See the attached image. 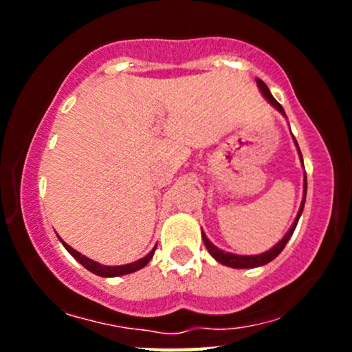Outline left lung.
Listing matches in <instances>:
<instances>
[{
	"label": "left lung",
	"mask_w": 352,
	"mask_h": 352,
	"mask_svg": "<svg viewBox=\"0 0 352 352\" xmlns=\"http://www.w3.org/2000/svg\"><path fill=\"white\" fill-rule=\"evenodd\" d=\"M256 84H258V87H260L261 94L265 96V99L268 100V102L272 104V106H273L274 109H276L278 112H281V114L286 117V114H285V109H283V107H281V104L278 102V100L273 98L272 92H270L268 86H266V84L263 82V80H261V79H256ZM293 140H294V145H296V148H298V153H300V160L302 162L301 151H300V147H298V142H296V139H294V137H293ZM302 167H305V165H302ZM306 190H308V182H306V175H305V185H302V201H301L300 212H298L296 218H294V221H293L292 228L288 230V233H286V235L283 236L281 240L278 241V243L273 246V248H270L268 252L260 253V254H248V256H246V254H235V253L223 252V250L217 248V246L213 245L212 241L208 240L207 235H205L204 230H201V238H204V243H205V246H207L208 253L212 254L213 258H215V260L218 261V263H221V265H225V266H230V268H258V266H263V265H266V263H270V261L274 260V258H276L278 254H280V253L283 252V248H285L286 243H288V240H289V238H292L293 232H294V228H296L298 220H300V217H301V213H302V208H305Z\"/></svg>",
	"instance_id": "8db88e82"
}]
</instances>
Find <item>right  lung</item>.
I'll list each match as a JSON object with an SVG mask.
<instances>
[{
	"instance_id": "1",
	"label": "right lung",
	"mask_w": 352,
	"mask_h": 352,
	"mask_svg": "<svg viewBox=\"0 0 352 352\" xmlns=\"http://www.w3.org/2000/svg\"><path fill=\"white\" fill-rule=\"evenodd\" d=\"M59 240H60V238H59ZM60 243L64 245V248H66L67 252H69V253L72 254V256H74L76 260H78L79 263L84 266V268L89 270V272H91V273L98 274V276H104V278L122 276V274H129V273H134V272H137V270H142L144 266L147 265L148 261L152 260L153 253H155V248H157V245H155V246H153V248H152V252H151V253H147V254H145L144 258H140V260L134 261V263L120 265V266H104V265L98 263V261L91 260V258L84 256V254H80L79 252H76V250H74V248H71V246L67 245L66 241L60 240Z\"/></svg>"
}]
</instances>
